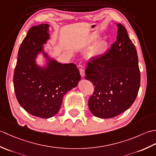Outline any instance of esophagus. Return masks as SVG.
I'll return each mask as SVG.
<instances>
[{
  "label": "esophagus",
  "mask_w": 156,
  "mask_h": 156,
  "mask_svg": "<svg viewBox=\"0 0 156 156\" xmlns=\"http://www.w3.org/2000/svg\"><path fill=\"white\" fill-rule=\"evenodd\" d=\"M80 74L82 77H84V76H85V69L83 68H81L80 69Z\"/></svg>",
  "instance_id": "obj_1"
}]
</instances>
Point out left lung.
<instances>
[{
  "mask_svg": "<svg viewBox=\"0 0 156 156\" xmlns=\"http://www.w3.org/2000/svg\"><path fill=\"white\" fill-rule=\"evenodd\" d=\"M117 25V41L107 53L92 58L85 71V78L94 87L89 109L102 119L115 117L127 110L140 87L136 49L124 26Z\"/></svg>",
  "mask_w": 156,
  "mask_h": 156,
  "instance_id": "1",
  "label": "left lung"
}]
</instances>
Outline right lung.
I'll list each match as a JSON object with an SVG mask.
<instances>
[{
  "label": "right lung",
  "instance_id": "1",
  "mask_svg": "<svg viewBox=\"0 0 156 156\" xmlns=\"http://www.w3.org/2000/svg\"><path fill=\"white\" fill-rule=\"evenodd\" d=\"M48 24L32 27L20 46L13 84L20 105L35 117L48 119L57 114L63 97L78 85L81 76L76 64H62L49 59L43 45L49 39ZM42 52L48 59L41 68L35 59Z\"/></svg>",
  "mask_w": 156,
  "mask_h": 156
}]
</instances>
